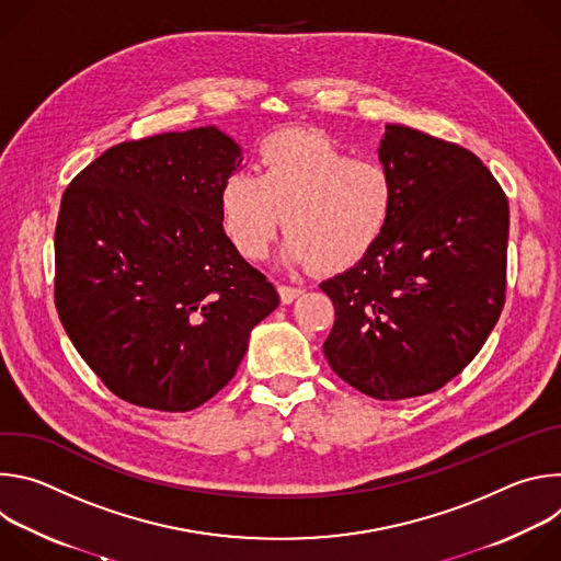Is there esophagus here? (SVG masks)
I'll list each match as a JSON object with an SVG mask.
<instances>
[{
	"label": "esophagus",
	"mask_w": 561,
	"mask_h": 561,
	"mask_svg": "<svg viewBox=\"0 0 561 561\" xmlns=\"http://www.w3.org/2000/svg\"><path fill=\"white\" fill-rule=\"evenodd\" d=\"M304 290L299 286H288V284H279V297L284 304H290L295 297H299Z\"/></svg>",
	"instance_id": "1"
}]
</instances>
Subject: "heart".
Wrapping results in <instances>:
<instances>
[{
	"mask_svg": "<svg viewBox=\"0 0 561 561\" xmlns=\"http://www.w3.org/2000/svg\"><path fill=\"white\" fill-rule=\"evenodd\" d=\"M257 164V175H230L219 195L221 228L247 260L268 255L284 219L290 262L340 271L362 260L392 219V173L377 159L351 157L327 133L271 135Z\"/></svg>",
	"mask_w": 561,
	"mask_h": 561,
	"instance_id": "heart-1",
	"label": "heart"
}]
</instances>
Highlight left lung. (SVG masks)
I'll list each match as a JSON object with an SVG mask.
<instances>
[{"label":"left lung","mask_w":561,"mask_h":561,"mask_svg":"<svg viewBox=\"0 0 561 561\" xmlns=\"http://www.w3.org/2000/svg\"><path fill=\"white\" fill-rule=\"evenodd\" d=\"M397 202L379 242L319 284L335 324L324 355L375 399L439 390L489 340L506 299L508 199L474 152L388 124Z\"/></svg>","instance_id":"1"}]
</instances>
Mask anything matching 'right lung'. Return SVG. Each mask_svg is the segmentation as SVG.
Masks as SVG:
<instances>
[{
    "instance_id": "1",
    "label": "right lung",
    "mask_w": 561,
    "mask_h": 561,
    "mask_svg": "<svg viewBox=\"0 0 561 561\" xmlns=\"http://www.w3.org/2000/svg\"><path fill=\"white\" fill-rule=\"evenodd\" d=\"M242 164L215 126L122 141L61 195L55 306L102 383L186 413L217 394L279 295L234 251L219 195Z\"/></svg>"
}]
</instances>
